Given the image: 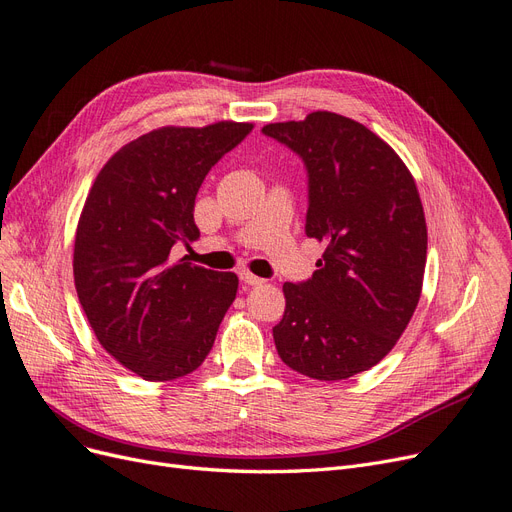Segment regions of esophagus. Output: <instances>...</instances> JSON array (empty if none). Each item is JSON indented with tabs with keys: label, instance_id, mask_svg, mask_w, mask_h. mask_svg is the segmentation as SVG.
Here are the masks:
<instances>
[{
	"label": "esophagus",
	"instance_id": "esophagus-1",
	"mask_svg": "<svg viewBox=\"0 0 512 512\" xmlns=\"http://www.w3.org/2000/svg\"><path fill=\"white\" fill-rule=\"evenodd\" d=\"M238 276H240V280L244 282V285H249V287H259V285H263V278H259V276H255V274H251V272H246V270H242V272H238Z\"/></svg>",
	"mask_w": 512,
	"mask_h": 512
}]
</instances>
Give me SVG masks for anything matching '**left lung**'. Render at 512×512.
I'll use <instances>...</instances> for the list:
<instances>
[{
    "instance_id": "left-lung-1",
    "label": "left lung",
    "mask_w": 512,
    "mask_h": 512,
    "mask_svg": "<svg viewBox=\"0 0 512 512\" xmlns=\"http://www.w3.org/2000/svg\"><path fill=\"white\" fill-rule=\"evenodd\" d=\"M308 168L306 234L325 244L308 282H285L272 329L282 363L320 382L377 365L422 295L428 230L418 185L399 154L331 111L263 126Z\"/></svg>"
}]
</instances>
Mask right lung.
<instances>
[{
    "instance_id": "1",
    "label": "right lung",
    "mask_w": 512,
    "mask_h": 512,
    "mask_svg": "<svg viewBox=\"0 0 512 512\" xmlns=\"http://www.w3.org/2000/svg\"><path fill=\"white\" fill-rule=\"evenodd\" d=\"M251 122L162 126L99 170L75 230L73 280L99 344L147 382L177 380L211 352L238 291L234 272L173 259L194 242L196 194Z\"/></svg>"
}]
</instances>
